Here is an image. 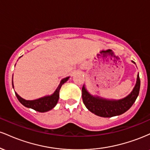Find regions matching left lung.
Here are the masks:
<instances>
[{"label":"left lung","mask_w":150,"mask_h":150,"mask_svg":"<svg viewBox=\"0 0 150 150\" xmlns=\"http://www.w3.org/2000/svg\"><path fill=\"white\" fill-rule=\"evenodd\" d=\"M132 62L135 64V62L132 61ZM140 87V80L138 73L135 85L132 92L127 97L116 100L92 95L87 91L84 85L82 89V100L87 109L97 116L104 118L119 116L126 112L132 106L139 94Z\"/></svg>","instance_id":"left-lung-1"}]
</instances>
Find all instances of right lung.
<instances>
[{
    "instance_id": "obj_1",
    "label": "right lung",
    "mask_w": 150,
    "mask_h": 150,
    "mask_svg": "<svg viewBox=\"0 0 150 150\" xmlns=\"http://www.w3.org/2000/svg\"><path fill=\"white\" fill-rule=\"evenodd\" d=\"M70 77H65V78L62 79L60 84L58 85V87L56 88L55 92L53 93L51 95H46L44 97L39 98V99H34V100H26V99H23L20 97L18 93L15 92V95H16L17 98L21 104L25 106V107L32 108V109L35 110V111H39V112H46L51 110L56 106L57 104L58 99H59V92L60 89L61 88V86L66 82L68 80ZM13 83V87L14 88V85H13V80L12 82Z\"/></svg>"
}]
</instances>
